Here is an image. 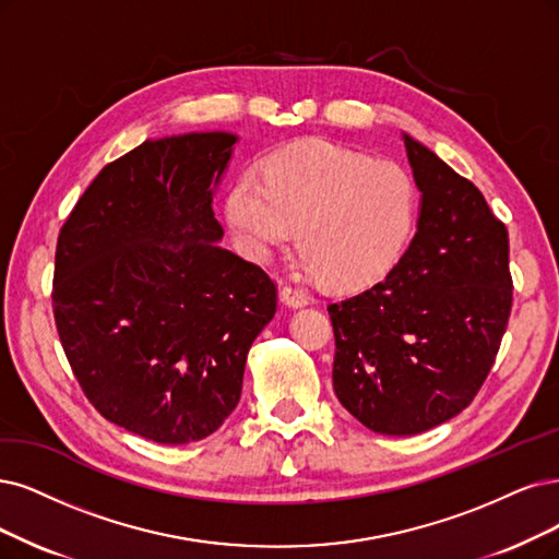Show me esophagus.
<instances>
[{"label":"esophagus","instance_id":"esophagus-1","mask_svg":"<svg viewBox=\"0 0 559 559\" xmlns=\"http://www.w3.org/2000/svg\"><path fill=\"white\" fill-rule=\"evenodd\" d=\"M281 299H283L285 306H290V308H301V306L311 301V297H308L304 290H299V287H295V285H283L281 287Z\"/></svg>","mask_w":559,"mask_h":559}]
</instances>
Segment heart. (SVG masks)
Here are the masks:
<instances>
[{
	"instance_id": "heart-1",
	"label": "heart",
	"mask_w": 559,
	"mask_h": 559,
	"mask_svg": "<svg viewBox=\"0 0 559 559\" xmlns=\"http://www.w3.org/2000/svg\"><path fill=\"white\" fill-rule=\"evenodd\" d=\"M246 255L266 262L299 227L304 269L338 290H361L391 272L417 218L405 168L324 140L295 142L266 163V181L243 173L225 202Z\"/></svg>"
}]
</instances>
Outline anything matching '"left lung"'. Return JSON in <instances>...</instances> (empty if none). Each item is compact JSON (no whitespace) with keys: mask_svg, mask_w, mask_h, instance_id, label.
Listing matches in <instances>:
<instances>
[{"mask_svg":"<svg viewBox=\"0 0 559 559\" xmlns=\"http://www.w3.org/2000/svg\"><path fill=\"white\" fill-rule=\"evenodd\" d=\"M421 206L417 235L384 281L338 304L334 391L382 436H417L463 412L511 313L509 233L481 191L403 133Z\"/></svg>","mask_w":559,"mask_h":559,"instance_id":"obj_1","label":"left lung"}]
</instances>
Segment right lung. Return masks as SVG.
Returning a JSON list of instances; mask_svg holds the SVG:
<instances>
[{"label": "right lung", "mask_w": 559, "mask_h": 559, "mask_svg": "<svg viewBox=\"0 0 559 559\" xmlns=\"http://www.w3.org/2000/svg\"><path fill=\"white\" fill-rule=\"evenodd\" d=\"M237 135L144 140L108 163L61 227L52 311L73 376L108 421L202 440L241 396L276 285L218 241L216 186Z\"/></svg>", "instance_id": "add662e5"}]
</instances>
